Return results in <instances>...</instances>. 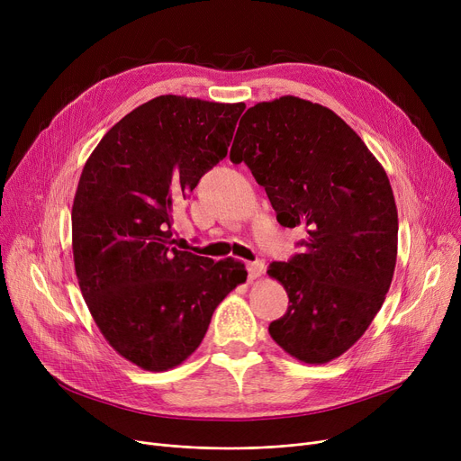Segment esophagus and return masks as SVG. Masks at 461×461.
<instances>
[{
    "instance_id": "1",
    "label": "esophagus",
    "mask_w": 461,
    "mask_h": 461,
    "mask_svg": "<svg viewBox=\"0 0 461 461\" xmlns=\"http://www.w3.org/2000/svg\"><path fill=\"white\" fill-rule=\"evenodd\" d=\"M247 271H249V280H256L261 276V273L265 271V261L258 259V261H252L247 265Z\"/></svg>"
}]
</instances>
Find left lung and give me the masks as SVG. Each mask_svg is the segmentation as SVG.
<instances>
[{
  "label": "left lung",
  "instance_id": "1",
  "mask_svg": "<svg viewBox=\"0 0 461 461\" xmlns=\"http://www.w3.org/2000/svg\"><path fill=\"white\" fill-rule=\"evenodd\" d=\"M267 192L284 228L308 233L269 275L289 306L269 325L292 357L323 365L370 327L389 292L398 252V211L383 166L332 110L280 96L245 112L230 151Z\"/></svg>",
  "mask_w": 461,
  "mask_h": 461
}]
</instances>
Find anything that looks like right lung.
<instances>
[{
	"label": "right lung",
	"mask_w": 461,
	"mask_h": 461,
	"mask_svg": "<svg viewBox=\"0 0 461 461\" xmlns=\"http://www.w3.org/2000/svg\"><path fill=\"white\" fill-rule=\"evenodd\" d=\"M245 104L160 95L127 113L87 158L72 203L82 295L110 346L149 372L198 349L245 265L177 250L174 205L228 155Z\"/></svg>",
	"instance_id": "right-lung-1"
}]
</instances>
